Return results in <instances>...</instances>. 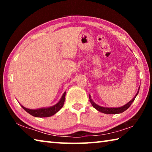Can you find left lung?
Segmentation results:
<instances>
[{"label": "left lung", "instance_id": "8db88e82", "mask_svg": "<svg viewBox=\"0 0 152 152\" xmlns=\"http://www.w3.org/2000/svg\"><path fill=\"white\" fill-rule=\"evenodd\" d=\"M139 91H140V88H139V89H138V91L137 92V94H135V97L133 98L132 101H130L129 102H128V103H127L125 105H124V106H123L121 107H118V108L102 107H101V106H99V105H97L96 103H94L93 101H92V100L91 99V95H89V99H90V102H91V103L92 105V107L95 108V109H96L97 110H99V111L105 113V114H118V113H121L123 112H124L125 110H127L128 108L131 106V104H132V102L134 101L135 97L137 96V95L138 94Z\"/></svg>", "mask_w": 152, "mask_h": 152}]
</instances>
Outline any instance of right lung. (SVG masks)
I'll return each mask as SVG.
<instances>
[{
  "mask_svg": "<svg viewBox=\"0 0 152 152\" xmlns=\"http://www.w3.org/2000/svg\"><path fill=\"white\" fill-rule=\"evenodd\" d=\"M65 96H66V92L63 94L62 96H61L60 101H59L57 104L53 105L52 107H48V108H42V109H29L27 108L23 107L25 111H27L30 115H31L33 117H51L56 114V113L58 112L61 108L63 107L64 101H65Z\"/></svg>",
  "mask_w": 152,
  "mask_h": 152,
  "instance_id": "add662e5",
  "label": "right lung"
}]
</instances>
